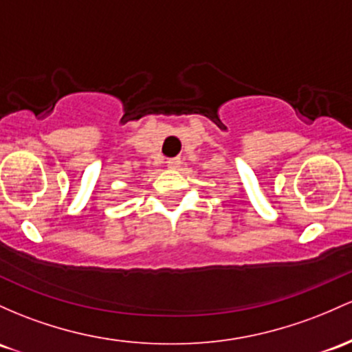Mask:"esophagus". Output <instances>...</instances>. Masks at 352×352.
<instances>
[{
	"instance_id": "1",
	"label": "esophagus",
	"mask_w": 352,
	"mask_h": 352,
	"mask_svg": "<svg viewBox=\"0 0 352 352\" xmlns=\"http://www.w3.org/2000/svg\"><path fill=\"white\" fill-rule=\"evenodd\" d=\"M180 164H182V160H180L179 157L168 158V160H167V167H168V168H179Z\"/></svg>"
}]
</instances>
